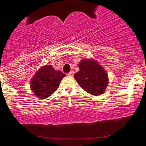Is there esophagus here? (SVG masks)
Here are the masks:
<instances>
[{"label": "esophagus", "instance_id": "1", "mask_svg": "<svg viewBox=\"0 0 146 146\" xmlns=\"http://www.w3.org/2000/svg\"><path fill=\"white\" fill-rule=\"evenodd\" d=\"M74 71H71L69 74H68V75H69V76H73V75H74Z\"/></svg>", "mask_w": 146, "mask_h": 146}]
</instances>
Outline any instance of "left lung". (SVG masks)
I'll return each instance as SVG.
<instances>
[{
  "mask_svg": "<svg viewBox=\"0 0 146 146\" xmlns=\"http://www.w3.org/2000/svg\"><path fill=\"white\" fill-rule=\"evenodd\" d=\"M80 71L74 79L84 91L91 95L104 94L109 84V79L104 67L94 58L82 59L78 64Z\"/></svg>",
  "mask_w": 146,
  "mask_h": 146,
  "instance_id": "8db88e82",
  "label": "left lung"
}]
</instances>
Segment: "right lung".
<instances>
[{"mask_svg": "<svg viewBox=\"0 0 146 146\" xmlns=\"http://www.w3.org/2000/svg\"><path fill=\"white\" fill-rule=\"evenodd\" d=\"M65 76L60 70H55L51 65L42 66L32 77L31 89L36 96L46 99L58 88L60 81Z\"/></svg>", "mask_w": 146, "mask_h": 146, "instance_id": "1", "label": "right lung"}]
</instances>
